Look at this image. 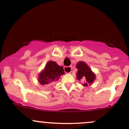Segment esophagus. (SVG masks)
Listing matches in <instances>:
<instances>
[{
	"label": "esophagus",
	"instance_id": "1",
	"mask_svg": "<svg viewBox=\"0 0 129 129\" xmlns=\"http://www.w3.org/2000/svg\"><path fill=\"white\" fill-rule=\"evenodd\" d=\"M63 69H64V72H66V73H71L72 67H70V66H69V67H64Z\"/></svg>",
	"mask_w": 129,
	"mask_h": 129
}]
</instances>
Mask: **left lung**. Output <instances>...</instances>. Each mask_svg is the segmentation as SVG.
<instances>
[{
  "label": "left lung",
  "mask_w": 129,
  "mask_h": 129,
  "mask_svg": "<svg viewBox=\"0 0 129 129\" xmlns=\"http://www.w3.org/2000/svg\"><path fill=\"white\" fill-rule=\"evenodd\" d=\"M76 67L78 69L76 78L78 80H84L86 82L83 84L84 86H87V84H92L95 79V75L91 71L85 62H79L76 64Z\"/></svg>",
  "instance_id": "obj_1"
}]
</instances>
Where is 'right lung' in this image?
I'll list each match as a JSON object with an SVG mask.
<instances>
[{
    "label": "right lung",
    "mask_w": 129,
    "mask_h": 129,
    "mask_svg": "<svg viewBox=\"0 0 129 129\" xmlns=\"http://www.w3.org/2000/svg\"><path fill=\"white\" fill-rule=\"evenodd\" d=\"M64 74L63 69L54 61H49L44 70L39 74V82L42 85H46L59 80L60 76Z\"/></svg>",
    "instance_id": "right-lung-1"
}]
</instances>
